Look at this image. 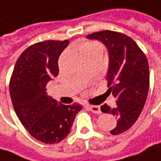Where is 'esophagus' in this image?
Masks as SVG:
<instances>
[{"instance_id":"1","label":"esophagus","mask_w":161,"mask_h":161,"mask_svg":"<svg viewBox=\"0 0 161 161\" xmlns=\"http://www.w3.org/2000/svg\"><path fill=\"white\" fill-rule=\"evenodd\" d=\"M87 108H88L93 113H96V114H100V113H101V109H100L99 106H88Z\"/></svg>"}]
</instances>
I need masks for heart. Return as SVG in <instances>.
I'll list each match as a JSON object with an SVG mask.
<instances>
[{"instance_id": "heart-1", "label": "heart", "mask_w": 161, "mask_h": 161, "mask_svg": "<svg viewBox=\"0 0 161 161\" xmlns=\"http://www.w3.org/2000/svg\"><path fill=\"white\" fill-rule=\"evenodd\" d=\"M94 45H96V44H94V43H85V44H83V45L81 46L80 51L82 52L83 50H85V49H87V48L92 47V46H94Z\"/></svg>"}]
</instances>
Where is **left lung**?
<instances>
[{"label": "left lung", "mask_w": 161, "mask_h": 161, "mask_svg": "<svg viewBox=\"0 0 161 161\" xmlns=\"http://www.w3.org/2000/svg\"><path fill=\"white\" fill-rule=\"evenodd\" d=\"M86 38L98 40L108 49V86H111L108 90L117 98V107L111 108L105 104L101 111L118 118L117 126L110 133L121 134L135 124L146 102L149 87L146 55L136 42L124 33L101 31L88 34Z\"/></svg>", "instance_id": "obj_1"}]
</instances>
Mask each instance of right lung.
<instances>
[{
	"mask_svg": "<svg viewBox=\"0 0 161 161\" xmlns=\"http://www.w3.org/2000/svg\"><path fill=\"white\" fill-rule=\"evenodd\" d=\"M69 41H44L31 45L16 61L10 80L15 113L37 140L54 144L70 133L79 104L63 105L47 95L46 85L58 75V58Z\"/></svg>",
	"mask_w": 161,
	"mask_h": 161,
	"instance_id": "right-lung-1",
	"label": "right lung"
}]
</instances>
